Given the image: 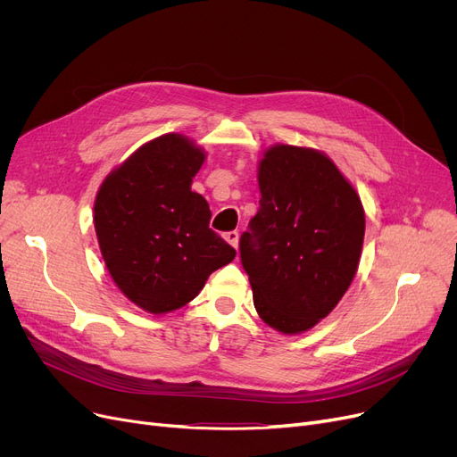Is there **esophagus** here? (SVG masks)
Here are the masks:
<instances>
[{"label": "esophagus", "mask_w": 457, "mask_h": 457, "mask_svg": "<svg viewBox=\"0 0 457 457\" xmlns=\"http://www.w3.org/2000/svg\"><path fill=\"white\" fill-rule=\"evenodd\" d=\"M224 238H226V241H228L233 248H237V245H238V231H228V233H224Z\"/></svg>", "instance_id": "34e87169"}]
</instances>
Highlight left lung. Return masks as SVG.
<instances>
[{"mask_svg":"<svg viewBox=\"0 0 457 457\" xmlns=\"http://www.w3.org/2000/svg\"><path fill=\"white\" fill-rule=\"evenodd\" d=\"M259 211L241 237V262L262 322L296 335L348 291L365 237L355 188L319 150L276 144L259 161Z\"/></svg>","mask_w":457,"mask_h":457,"instance_id":"8db88e82","label":"left lung"}]
</instances>
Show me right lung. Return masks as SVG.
Listing matches in <instances>:
<instances>
[{
	"label": "right lung",
	"instance_id": "obj_1",
	"mask_svg": "<svg viewBox=\"0 0 457 457\" xmlns=\"http://www.w3.org/2000/svg\"><path fill=\"white\" fill-rule=\"evenodd\" d=\"M205 152L179 133L140 146L104 179L94 228L105 267L120 291L154 315L195 300L211 272L237 252L209 228L205 198L192 178Z\"/></svg>",
	"mask_w": 457,
	"mask_h": 457
}]
</instances>
